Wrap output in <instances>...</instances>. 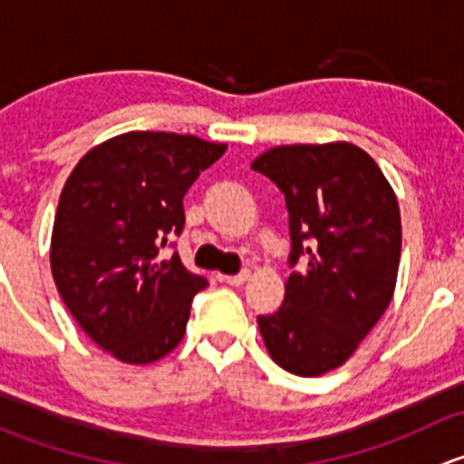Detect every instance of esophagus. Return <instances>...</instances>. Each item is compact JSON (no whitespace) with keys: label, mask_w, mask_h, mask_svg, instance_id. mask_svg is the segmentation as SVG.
I'll return each mask as SVG.
<instances>
[{"label":"esophagus","mask_w":464,"mask_h":464,"mask_svg":"<svg viewBox=\"0 0 464 464\" xmlns=\"http://www.w3.org/2000/svg\"><path fill=\"white\" fill-rule=\"evenodd\" d=\"M251 278V271H240V274H236V276H224V283H228V285H233V287H240V285H245L246 280Z\"/></svg>","instance_id":"esophagus-1"}]
</instances>
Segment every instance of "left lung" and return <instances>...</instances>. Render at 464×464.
I'll return each instance as SVG.
<instances>
[{
	"mask_svg": "<svg viewBox=\"0 0 464 464\" xmlns=\"http://www.w3.org/2000/svg\"><path fill=\"white\" fill-rule=\"evenodd\" d=\"M285 195L292 254L278 312L258 316L271 359L298 377L343 366L391 305L401 254L397 198L345 141L278 145L251 163Z\"/></svg>",
	"mask_w": 464,
	"mask_h": 464,
	"instance_id": "1",
	"label": "left lung"
}]
</instances>
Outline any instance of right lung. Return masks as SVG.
Returning <instances> with one entry per match:
<instances>
[{"instance_id": "obj_1", "label": "right lung", "mask_w": 464, "mask_h": 464, "mask_svg": "<svg viewBox=\"0 0 464 464\" xmlns=\"http://www.w3.org/2000/svg\"><path fill=\"white\" fill-rule=\"evenodd\" d=\"M224 150L193 134H119L89 150L64 184L51 236L55 287L119 362L152 363L184 339L208 280L166 249L184 228V195Z\"/></svg>"}]
</instances>
